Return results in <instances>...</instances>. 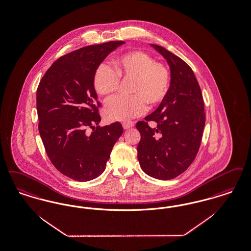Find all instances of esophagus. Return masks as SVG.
<instances>
[{
    "mask_svg": "<svg viewBox=\"0 0 251 251\" xmlns=\"http://www.w3.org/2000/svg\"><path fill=\"white\" fill-rule=\"evenodd\" d=\"M133 126H134V123L131 122V121H127V122H123V123H122V127H123L124 130H127V129L131 128V127H133Z\"/></svg>",
    "mask_w": 251,
    "mask_h": 251,
    "instance_id": "1",
    "label": "esophagus"
}]
</instances>
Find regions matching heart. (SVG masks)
<instances>
[{
    "mask_svg": "<svg viewBox=\"0 0 251 251\" xmlns=\"http://www.w3.org/2000/svg\"><path fill=\"white\" fill-rule=\"evenodd\" d=\"M132 79L130 96H118L107 101L104 117L112 121H129L144 114L148 104L157 107L165 100L170 90L171 75L161 62L154 61L148 53L128 51L114 60V70L100 64L93 75L95 91L103 97H110L120 87V79Z\"/></svg>",
    "mask_w": 251,
    "mask_h": 251,
    "instance_id": "obj_1",
    "label": "heart"
}]
</instances>
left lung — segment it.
Listing matches in <instances>:
<instances>
[{
    "mask_svg": "<svg viewBox=\"0 0 251 251\" xmlns=\"http://www.w3.org/2000/svg\"><path fill=\"white\" fill-rule=\"evenodd\" d=\"M166 60L171 72L170 90L159 107L138 121L141 134L137 158L151 177L167 180L178 176L194 161L205 123L203 99L191 67L164 48L151 44ZM149 121L156 122L151 128Z\"/></svg>",
    "mask_w": 251,
    "mask_h": 251,
    "instance_id": "1",
    "label": "left lung"
}]
</instances>
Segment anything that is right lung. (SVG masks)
Wrapping results in <instances>:
<instances>
[{
	"label": "right lung",
	"mask_w": 251,
	"mask_h": 251,
	"mask_svg": "<svg viewBox=\"0 0 251 251\" xmlns=\"http://www.w3.org/2000/svg\"><path fill=\"white\" fill-rule=\"evenodd\" d=\"M123 44L110 41L66 54L39 83L36 108L41 138L52 164L74 180H92L101 175L123 132L120 122L99 125L100 103L93 87L97 67ZM88 127L93 129L90 134Z\"/></svg>",
	"instance_id": "right-lung-1"
}]
</instances>
